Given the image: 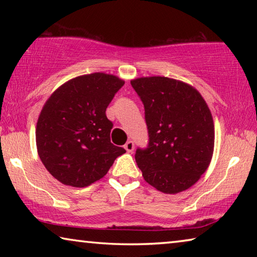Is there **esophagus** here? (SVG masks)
Here are the masks:
<instances>
[{"label":"esophagus","mask_w":257,"mask_h":257,"mask_svg":"<svg viewBox=\"0 0 257 257\" xmlns=\"http://www.w3.org/2000/svg\"><path fill=\"white\" fill-rule=\"evenodd\" d=\"M124 149H125V151L129 152V153H132V152H133L134 149H135L134 142H133V141H128V142L124 144Z\"/></svg>","instance_id":"esophagus-1"}]
</instances>
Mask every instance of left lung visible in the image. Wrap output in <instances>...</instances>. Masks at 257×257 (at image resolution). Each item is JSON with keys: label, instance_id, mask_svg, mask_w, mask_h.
Instances as JSON below:
<instances>
[{"label": "left lung", "instance_id": "8db88e82", "mask_svg": "<svg viewBox=\"0 0 257 257\" xmlns=\"http://www.w3.org/2000/svg\"><path fill=\"white\" fill-rule=\"evenodd\" d=\"M132 86L145 107L150 143L135 159L146 182L165 194L190 188L207 170L214 151V123L205 99L184 81L141 77Z\"/></svg>", "mask_w": 257, "mask_h": 257}]
</instances>
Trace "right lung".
<instances>
[{"label":"right lung","instance_id":"obj_1","mask_svg":"<svg viewBox=\"0 0 257 257\" xmlns=\"http://www.w3.org/2000/svg\"><path fill=\"white\" fill-rule=\"evenodd\" d=\"M124 81L94 72L68 80L47 98L36 124L37 153L61 184L82 188L106 175L122 147L111 143L105 111Z\"/></svg>","mask_w":257,"mask_h":257}]
</instances>
